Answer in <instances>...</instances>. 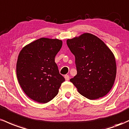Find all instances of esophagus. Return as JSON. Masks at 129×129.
Instances as JSON below:
<instances>
[{"label":"esophagus","mask_w":129,"mask_h":129,"mask_svg":"<svg viewBox=\"0 0 129 129\" xmlns=\"http://www.w3.org/2000/svg\"><path fill=\"white\" fill-rule=\"evenodd\" d=\"M64 79L66 81H68L69 80V76L68 75H65L64 76Z\"/></svg>","instance_id":"34e87169"}]
</instances>
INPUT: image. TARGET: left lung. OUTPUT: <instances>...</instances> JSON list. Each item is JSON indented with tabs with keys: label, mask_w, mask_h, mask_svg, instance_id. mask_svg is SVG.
Returning a JSON list of instances; mask_svg holds the SVG:
<instances>
[{
	"label": "left lung",
	"mask_w": 129,
	"mask_h": 129,
	"mask_svg": "<svg viewBox=\"0 0 129 129\" xmlns=\"http://www.w3.org/2000/svg\"><path fill=\"white\" fill-rule=\"evenodd\" d=\"M66 43L76 57L77 75L70 81L81 95L94 100L112 88L116 76L115 55L101 39L91 33L68 39Z\"/></svg>",
	"instance_id": "1"
}]
</instances>
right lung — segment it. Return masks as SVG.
<instances>
[{
	"label": "right lung",
	"mask_w": 129,
	"mask_h": 129,
	"mask_svg": "<svg viewBox=\"0 0 129 129\" xmlns=\"http://www.w3.org/2000/svg\"><path fill=\"white\" fill-rule=\"evenodd\" d=\"M62 44L58 39L41 38L19 52L16 63L19 83L26 95L36 102L45 104L52 100L64 81L55 62Z\"/></svg>",
	"instance_id": "add662e5"
}]
</instances>
